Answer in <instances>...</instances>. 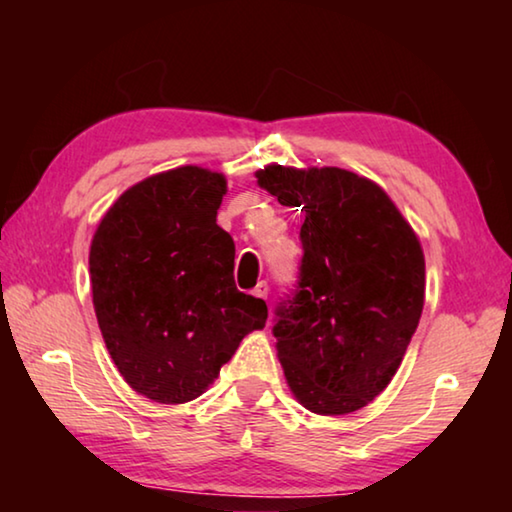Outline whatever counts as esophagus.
I'll return each mask as SVG.
<instances>
[{
  "label": "esophagus",
  "mask_w": 512,
  "mask_h": 512,
  "mask_svg": "<svg viewBox=\"0 0 512 512\" xmlns=\"http://www.w3.org/2000/svg\"><path fill=\"white\" fill-rule=\"evenodd\" d=\"M253 293H255V296H257V298H262V300H266V298H268V282H264V280H262V282H259V284H257V287L253 289Z\"/></svg>",
  "instance_id": "34e87169"
}]
</instances>
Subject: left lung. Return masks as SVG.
<instances>
[{
	"label": "left lung",
	"instance_id": "left-lung-1",
	"mask_svg": "<svg viewBox=\"0 0 512 512\" xmlns=\"http://www.w3.org/2000/svg\"><path fill=\"white\" fill-rule=\"evenodd\" d=\"M257 183L305 212L298 282L273 318L284 377L309 411H357L388 386L420 323V241L384 189L352 171L271 164Z\"/></svg>",
	"mask_w": 512,
	"mask_h": 512
}]
</instances>
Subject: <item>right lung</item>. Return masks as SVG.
Returning a JSON list of instances; mask_svg holds the SVG:
<instances>
[{
  "label": "right lung",
  "mask_w": 512,
  "mask_h": 512,
  "mask_svg": "<svg viewBox=\"0 0 512 512\" xmlns=\"http://www.w3.org/2000/svg\"><path fill=\"white\" fill-rule=\"evenodd\" d=\"M225 178L178 167L117 198L90 248L92 302L112 361L162 404L196 400L241 339L266 325V302L235 284V241L216 225Z\"/></svg>",
  "instance_id": "1"
}]
</instances>
